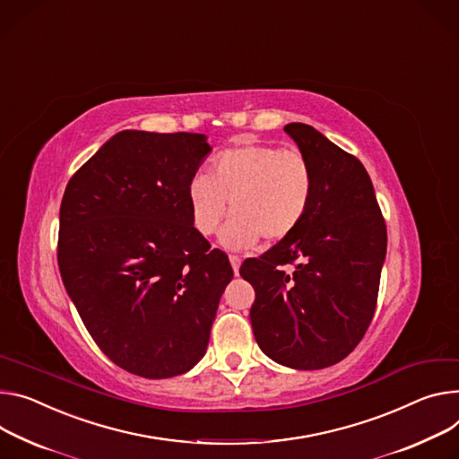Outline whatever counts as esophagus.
<instances>
[{
    "label": "esophagus",
    "mask_w": 459,
    "mask_h": 459,
    "mask_svg": "<svg viewBox=\"0 0 459 459\" xmlns=\"http://www.w3.org/2000/svg\"><path fill=\"white\" fill-rule=\"evenodd\" d=\"M229 260H230L232 269H234V274H238V273H239V265H241V258H239L238 255H230Z\"/></svg>",
    "instance_id": "1"
}]
</instances>
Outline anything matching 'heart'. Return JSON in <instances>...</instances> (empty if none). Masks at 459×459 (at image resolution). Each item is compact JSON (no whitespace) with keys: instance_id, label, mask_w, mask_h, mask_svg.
I'll return each instance as SVG.
<instances>
[{"instance_id":"b5f03b06","label":"heart","mask_w":459,"mask_h":459,"mask_svg":"<svg viewBox=\"0 0 459 459\" xmlns=\"http://www.w3.org/2000/svg\"><path fill=\"white\" fill-rule=\"evenodd\" d=\"M315 172L293 148L245 144L220 153L208 172H195L186 186L194 227L211 236L229 212L221 232L230 248L253 247L260 238L280 241L293 234L309 212Z\"/></svg>"}]
</instances>
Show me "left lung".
<instances>
[{
    "label": "left lung",
    "mask_w": 459,
    "mask_h": 459,
    "mask_svg": "<svg viewBox=\"0 0 459 459\" xmlns=\"http://www.w3.org/2000/svg\"><path fill=\"white\" fill-rule=\"evenodd\" d=\"M283 130L313 166V201L300 227L245 260L239 274L255 287L251 324L262 351L289 368L320 369L346 359L373 318L386 223L355 155L307 124Z\"/></svg>",
    "instance_id": "left-lung-1"
}]
</instances>
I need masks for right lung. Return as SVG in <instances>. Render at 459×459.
I'll return each instance as SVG.
<instances>
[{"label": "right lung", "mask_w": 459, "mask_h": 459, "mask_svg": "<svg viewBox=\"0 0 459 459\" xmlns=\"http://www.w3.org/2000/svg\"><path fill=\"white\" fill-rule=\"evenodd\" d=\"M208 152L201 134L124 130L62 197L67 295L104 355L139 377H174L199 362L234 276L188 206V181Z\"/></svg>", "instance_id": "obj_1"}]
</instances>
